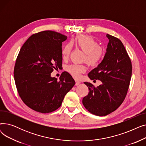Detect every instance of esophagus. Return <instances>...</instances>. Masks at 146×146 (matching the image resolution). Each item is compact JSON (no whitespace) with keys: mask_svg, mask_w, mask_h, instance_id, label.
<instances>
[{"mask_svg":"<svg viewBox=\"0 0 146 146\" xmlns=\"http://www.w3.org/2000/svg\"><path fill=\"white\" fill-rule=\"evenodd\" d=\"M75 82H76V83H75V85H76V86H78V85H79V84L80 83V81H79V80H75Z\"/></svg>","mask_w":146,"mask_h":146,"instance_id":"34e87169","label":"esophagus"}]
</instances>
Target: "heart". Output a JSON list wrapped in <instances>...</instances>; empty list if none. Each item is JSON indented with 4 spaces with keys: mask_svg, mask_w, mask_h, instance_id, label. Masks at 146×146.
Instances as JSON below:
<instances>
[{
    "mask_svg": "<svg viewBox=\"0 0 146 146\" xmlns=\"http://www.w3.org/2000/svg\"><path fill=\"white\" fill-rule=\"evenodd\" d=\"M73 44L85 52V56H84L83 60L91 66L98 65L104 57V48L99 45L97 41L92 36L88 35H79L76 36L72 42H68L64 45L61 50V57L63 59L67 58L70 56ZM66 70L73 78L78 79L82 73L86 72V67L84 64H73L67 66Z\"/></svg>",
    "mask_w": 146,
    "mask_h": 146,
    "instance_id": "heart-1",
    "label": "heart"
}]
</instances>
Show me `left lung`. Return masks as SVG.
<instances>
[{"label": "left lung", "instance_id": "left-lung-1", "mask_svg": "<svg viewBox=\"0 0 146 146\" xmlns=\"http://www.w3.org/2000/svg\"><path fill=\"white\" fill-rule=\"evenodd\" d=\"M108 48L102 62L89 74L91 80L102 83L95 87L89 82L88 95L83 98L85 108L98 116H105L115 111L124 101L132 73V64L120 40L107 34Z\"/></svg>", "mask_w": 146, "mask_h": 146}]
</instances>
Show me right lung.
I'll return each mask as SVG.
<instances>
[{"instance_id": "right-lung-1", "label": "right lung", "mask_w": 146, "mask_h": 146, "mask_svg": "<svg viewBox=\"0 0 146 146\" xmlns=\"http://www.w3.org/2000/svg\"><path fill=\"white\" fill-rule=\"evenodd\" d=\"M67 36L52 31L34 34L22 45L14 67V79L24 103L41 113H50L61 105L75 82L68 73L60 80L51 78L54 69L62 66L61 45Z\"/></svg>"}]
</instances>
